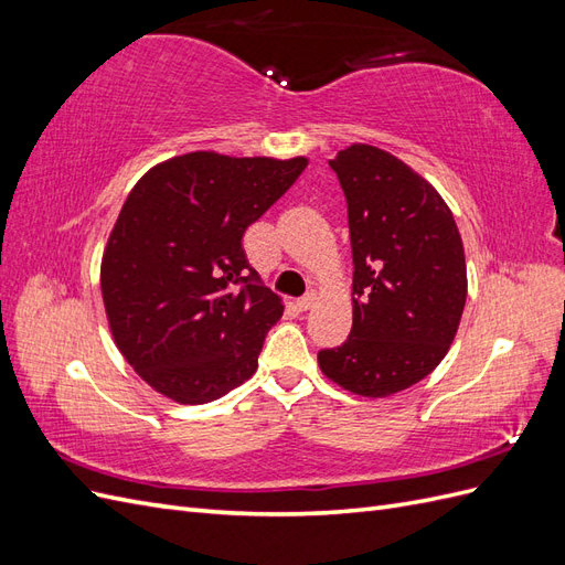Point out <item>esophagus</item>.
<instances>
[{
  "mask_svg": "<svg viewBox=\"0 0 565 565\" xmlns=\"http://www.w3.org/2000/svg\"><path fill=\"white\" fill-rule=\"evenodd\" d=\"M313 301H316V295H313V292H306L303 297H299V299H297L299 311H309L311 306H313Z\"/></svg>",
  "mask_w": 565,
  "mask_h": 565,
  "instance_id": "esophagus-1",
  "label": "esophagus"
}]
</instances>
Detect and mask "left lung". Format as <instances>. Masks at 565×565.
<instances>
[{
	"instance_id": "obj_1",
	"label": "left lung",
	"mask_w": 565,
	"mask_h": 565,
	"mask_svg": "<svg viewBox=\"0 0 565 565\" xmlns=\"http://www.w3.org/2000/svg\"><path fill=\"white\" fill-rule=\"evenodd\" d=\"M330 167L349 207L353 324L318 363L339 386L380 398L446 358L467 301L465 247L436 188L386 150L351 146Z\"/></svg>"
}]
</instances>
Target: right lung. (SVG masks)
Returning <instances> with one entry per match:
<instances>
[{
    "label": "right lung",
    "mask_w": 565,
    "mask_h": 565,
    "mask_svg": "<svg viewBox=\"0 0 565 565\" xmlns=\"http://www.w3.org/2000/svg\"><path fill=\"white\" fill-rule=\"evenodd\" d=\"M306 158L188 152L134 185L100 264L117 349L177 403H210L249 380L282 316L243 235L303 172Z\"/></svg>",
    "instance_id": "add662e5"
}]
</instances>
